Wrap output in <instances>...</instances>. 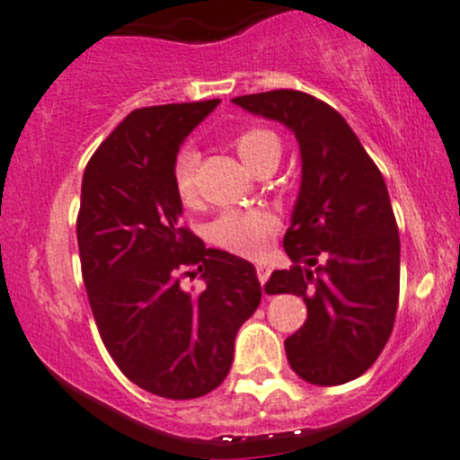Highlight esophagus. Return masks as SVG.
<instances>
[{
	"label": "esophagus",
	"mask_w": 460,
	"mask_h": 460,
	"mask_svg": "<svg viewBox=\"0 0 460 460\" xmlns=\"http://www.w3.org/2000/svg\"><path fill=\"white\" fill-rule=\"evenodd\" d=\"M255 273H258V279H260V284H267V279H269V275H270V267L269 264H255Z\"/></svg>",
	"instance_id": "1"
}]
</instances>
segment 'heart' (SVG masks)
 I'll return each instance as SVG.
<instances>
[{
  "label": "heart",
  "mask_w": 460,
  "mask_h": 460,
  "mask_svg": "<svg viewBox=\"0 0 460 460\" xmlns=\"http://www.w3.org/2000/svg\"><path fill=\"white\" fill-rule=\"evenodd\" d=\"M234 147L238 156L251 172H258L262 165L278 163L282 154V143L278 134L267 128H246L235 134ZM196 152L185 149L178 154L173 163V191L182 205H193L198 200L196 187ZM275 220L264 209H226L214 217L207 226V238L220 249L231 251L244 258H260L267 251Z\"/></svg>",
  "instance_id": "1"
}]
</instances>
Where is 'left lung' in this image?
Instances as JSON below:
<instances>
[{
	"mask_svg": "<svg viewBox=\"0 0 460 460\" xmlns=\"http://www.w3.org/2000/svg\"><path fill=\"white\" fill-rule=\"evenodd\" d=\"M234 103L287 125L302 156L284 235L293 267L267 282L270 295L293 293L308 308L284 341L288 364L315 385L357 379L384 350L399 302V229L384 176L344 116L306 92H260Z\"/></svg>",
	"mask_w": 460,
	"mask_h": 460,
	"instance_id": "8db88e82",
	"label": "left lung"
}]
</instances>
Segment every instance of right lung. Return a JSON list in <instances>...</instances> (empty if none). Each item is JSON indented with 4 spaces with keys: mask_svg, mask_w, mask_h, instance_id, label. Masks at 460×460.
<instances>
[{
    "mask_svg": "<svg viewBox=\"0 0 460 460\" xmlns=\"http://www.w3.org/2000/svg\"><path fill=\"white\" fill-rule=\"evenodd\" d=\"M217 103L134 110L101 143L81 182L76 240L101 340L132 384L165 399H196L225 381L235 335L262 297L253 264L207 249L181 225L173 163ZM182 266L199 269L200 294L180 287Z\"/></svg>",
    "mask_w": 460,
    "mask_h": 460,
    "instance_id": "right-lung-1",
    "label": "right lung"
}]
</instances>
